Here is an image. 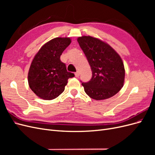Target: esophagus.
<instances>
[{
	"label": "esophagus",
	"instance_id": "esophagus-1",
	"mask_svg": "<svg viewBox=\"0 0 155 155\" xmlns=\"http://www.w3.org/2000/svg\"><path fill=\"white\" fill-rule=\"evenodd\" d=\"M75 76H76V78L79 77V72H77L75 73Z\"/></svg>",
	"mask_w": 155,
	"mask_h": 155
}]
</instances>
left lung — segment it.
Returning <instances> with one entry per match:
<instances>
[{
    "label": "left lung",
    "mask_w": 155,
    "mask_h": 155,
    "mask_svg": "<svg viewBox=\"0 0 155 155\" xmlns=\"http://www.w3.org/2000/svg\"><path fill=\"white\" fill-rule=\"evenodd\" d=\"M90 64L92 76L82 83L87 94L96 100H106L116 94L123 87L125 68L120 55L111 46L91 36L78 38Z\"/></svg>",
    "instance_id": "obj_1"
}]
</instances>
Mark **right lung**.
Listing matches in <instances>:
<instances>
[{
  "instance_id": "1",
  "label": "right lung",
  "mask_w": 155,
  "mask_h": 155,
  "mask_svg": "<svg viewBox=\"0 0 155 155\" xmlns=\"http://www.w3.org/2000/svg\"><path fill=\"white\" fill-rule=\"evenodd\" d=\"M70 43L69 37H56L42 46L33 59L28 81L31 90L41 99L51 100L58 97L64 91L68 79L74 77L60 60Z\"/></svg>"
}]
</instances>
